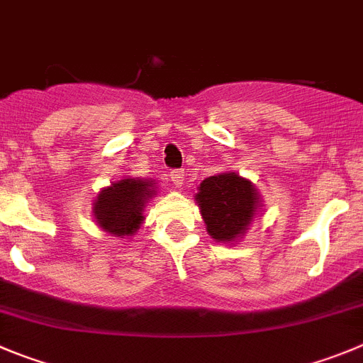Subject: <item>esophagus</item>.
Segmentation results:
<instances>
[{
	"label": "esophagus",
	"mask_w": 363,
	"mask_h": 363,
	"mask_svg": "<svg viewBox=\"0 0 363 363\" xmlns=\"http://www.w3.org/2000/svg\"><path fill=\"white\" fill-rule=\"evenodd\" d=\"M171 182L176 187H182L185 182V171L184 169H172L171 171Z\"/></svg>",
	"instance_id": "obj_1"
}]
</instances>
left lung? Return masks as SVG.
<instances>
[{
  "label": "left lung",
  "instance_id": "8db88e82",
  "mask_svg": "<svg viewBox=\"0 0 363 363\" xmlns=\"http://www.w3.org/2000/svg\"><path fill=\"white\" fill-rule=\"evenodd\" d=\"M196 201L208 234L216 241H234L252 221L259 198L252 182L235 172H225L205 178Z\"/></svg>",
  "mask_w": 363,
  "mask_h": 363
}]
</instances>
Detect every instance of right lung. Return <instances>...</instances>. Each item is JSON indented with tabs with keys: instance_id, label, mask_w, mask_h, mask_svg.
<instances>
[{
	"instance_id": "add662e5",
	"label": "right lung",
	"mask_w": 363,
	"mask_h": 363,
	"mask_svg": "<svg viewBox=\"0 0 363 363\" xmlns=\"http://www.w3.org/2000/svg\"><path fill=\"white\" fill-rule=\"evenodd\" d=\"M151 187L149 182L125 178L104 189L93 207L99 225L113 235H129L138 230L144 221L145 201L155 194Z\"/></svg>"
}]
</instances>
